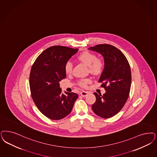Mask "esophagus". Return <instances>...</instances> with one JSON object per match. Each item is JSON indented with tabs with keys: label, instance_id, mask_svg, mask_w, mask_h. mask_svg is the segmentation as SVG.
Here are the masks:
<instances>
[{
	"label": "esophagus",
	"instance_id": "esophagus-1",
	"mask_svg": "<svg viewBox=\"0 0 157 157\" xmlns=\"http://www.w3.org/2000/svg\"><path fill=\"white\" fill-rule=\"evenodd\" d=\"M87 93H88V92H86V91H82V92H81L80 94L81 95L82 97H85V96H86Z\"/></svg>",
	"mask_w": 157,
	"mask_h": 157
}]
</instances>
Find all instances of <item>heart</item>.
Listing matches in <instances>:
<instances>
[{
    "instance_id": "obj_1",
    "label": "heart",
    "mask_w": 157,
    "mask_h": 157,
    "mask_svg": "<svg viewBox=\"0 0 157 157\" xmlns=\"http://www.w3.org/2000/svg\"><path fill=\"white\" fill-rule=\"evenodd\" d=\"M78 59L88 66L89 70L94 75H98L102 73L104 67L105 62L101 58H97L96 54L89 52H84L78 56ZM73 68L72 63L70 61H68L65 64V71L67 74L72 72ZM91 80L89 78L81 79L78 82V85L82 87H86Z\"/></svg>"
}]
</instances>
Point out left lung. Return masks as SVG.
<instances>
[{
    "instance_id": "obj_1",
    "label": "left lung",
    "mask_w": 157,
    "mask_h": 157,
    "mask_svg": "<svg viewBox=\"0 0 157 157\" xmlns=\"http://www.w3.org/2000/svg\"><path fill=\"white\" fill-rule=\"evenodd\" d=\"M102 54L105 67L98 82L105 93H94L96 102L92 105L93 112L103 118H109L124 106L129 96L132 75L129 62L121 50L109 44H100L89 48Z\"/></svg>"
}]
</instances>
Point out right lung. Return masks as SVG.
<instances>
[{"label": "right lung", "instance_id": "obj_1", "mask_svg": "<svg viewBox=\"0 0 157 157\" xmlns=\"http://www.w3.org/2000/svg\"><path fill=\"white\" fill-rule=\"evenodd\" d=\"M78 49L53 46L44 50L33 64L29 86L33 101L38 109L49 119L59 120L70 113L78 94L65 92L59 82L66 78L65 63Z\"/></svg>", "mask_w": 157, "mask_h": 157}]
</instances>
